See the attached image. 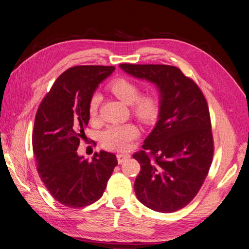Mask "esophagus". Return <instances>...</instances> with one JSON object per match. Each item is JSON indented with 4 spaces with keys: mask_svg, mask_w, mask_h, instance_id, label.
I'll list each match as a JSON object with an SVG mask.
<instances>
[{
    "mask_svg": "<svg viewBox=\"0 0 249 249\" xmlns=\"http://www.w3.org/2000/svg\"><path fill=\"white\" fill-rule=\"evenodd\" d=\"M116 157H118L119 164H122V163H124L125 160H127L130 158V155L127 153H119Z\"/></svg>",
    "mask_w": 249,
    "mask_h": 249,
    "instance_id": "1",
    "label": "esophagus"
}]
</instances>
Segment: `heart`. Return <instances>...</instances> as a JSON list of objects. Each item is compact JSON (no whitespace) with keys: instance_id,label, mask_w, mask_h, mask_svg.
Here are the masks:
<instances>
[{"instance_id":"1","label":"heart","mask_w":249,"mask_h":249,"mask_svg":"<svg viewBox=\"0 0 249 249\" xmlns=\"http://www.w3.org/2000/svg\"><path fill=\"white\" fill-rule=\"evenodd\" d=\"M109 89L125 104L130 105L133 114L144 123H149L158 115L160 101L157 95L153 92L140 94V86L136 82L127 77H118L110 83ZM100 100L98 92L90 97L89 113L91 120H95L98 115ZM138 134V128L131 123L113 124L101 131L100 142L106 149L123 152L129 148L131 141L137 138Z\"/></svg>"}]
</instances>
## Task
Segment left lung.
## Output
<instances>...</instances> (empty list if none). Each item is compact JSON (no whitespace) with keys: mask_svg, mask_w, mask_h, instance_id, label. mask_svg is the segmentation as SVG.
I'll return each mask as SVG.
<instances>
[{"mask_svg":"<svg viewBox=\"0 0 249 249\" xmlns=\"http://www.w3.org/2000/svg\"><path fill=\"white\" fill-rule=\"evenodd\" d=\"M128 74L154 83L160 92L159 121L133 154L141 169L135 192L144 206L174 213L196 197L213 157L212 122L205 96L191 77L168 65L121 63Z\"/></svg>","mask_w":249,"mask_h":249,"instance_id":"obj_1","label":"left lung"}]
</instances>
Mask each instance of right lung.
Masks as SVG:
<instances>
[{
	"mask_svg": "<svg viewBox=\"0 0 249 249\" xmlns=\"http://www.w3.org/2000/svg\"><path fill=\"white\" fill-rule=\"evenodd\" d=\"M114 67L76 66L66 70L41 101L34 120L32 148L36 169L52 196L71 208L102 196L118 165L113 153L100 151L91 160L77 155L89 124V105L99 83Z\"/></svg>",
	"mask_w": 249,
	"mask_h": 249,
	"instance_id": "right-lung-1",
	"label": "right lung"
}]
</instances>
